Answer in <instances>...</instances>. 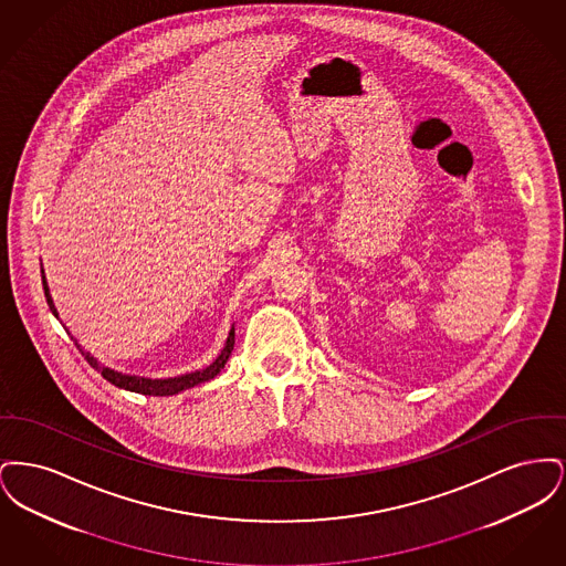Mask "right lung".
<instances>
[{
  "label": "right lung",
  "instance_id": "add662e5",
  "mask_svg": "<svg viewBox=\"0 0 566 566\" xmlns=\"http://www.w3.org/2000/svg\"><path fill=\"white\" fill-rule=\"evenodd\" d=\"M42 286H44V295H46L51 312H53L54 316H59L56 310H54L51 293H49V284H46L44 271H42ZM74 342H76V339H74ZM233 344H235V328H231L224 348L218 354V358H216L210 367H206V369H201V371H195V374H187V376L167 377V379H148V377L123 376V374H118V371H112L108 367L99 365L88 352L82 350L81 346H78V342H76V346L81 348L82 356L86 358V363H88L93 369H97L102 376L106 377L109 384H114V386H118V388H125V390H132V392H139V395H153V397L178 395V392H182V390H187V388H192V386H197V384H203V381H208V379L218 376L220 369H224V365H227V360H229V356H231Z\"/></svg>",
  "mask_w": 566,
  "mask_h": 566
}]
</instances>
